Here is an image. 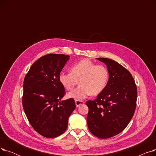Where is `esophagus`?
Wrapping results in <instances>:
<instances>
[{
    "mask_svg": "<svg viewBox=\"0 0 156 156\" xmlns=\"http://www.w3.org/2000/svg\"><path fill=\"white\" fill-rule=\"evenodd\" d=\"M84 102L81 101H78V100H75V104H76V107H78L80 105L83 104Z\"/></svg>",
    "mask_w": 156,
    "mask_h": 156,
    "instance_id": "obj_1",
    "label": "esophagus"
}]
</instances>
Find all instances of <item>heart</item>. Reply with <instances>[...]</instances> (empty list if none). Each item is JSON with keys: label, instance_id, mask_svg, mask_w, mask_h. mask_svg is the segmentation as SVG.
<instances>
[{"label": "heart", "instance_id": "1", "mask_svg": "<svg viewBox=\"0 0 156 156\" xmlns=\"http://www.w3.org/2000/svg\"><path fill=\"white\" fill-rule=\"evenodd\" d=\"M109 73L103 65H97L88 59H83L73 64L71 72H61L59 79L62 86L71 90L80 82V85L68 94L76 100H82L90 95H97L105 88Z\"/></svg>", "mask_w": 156, "mask_h": 156}]
</instances>
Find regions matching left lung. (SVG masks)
I'll list each match as a JSON object with an SVG mask.
<instances>
[{
  "instance_id": "obj_1",
  "label": "left lung",
  "mask_w": 156,
  "mask_h": 156,
  "mask_svg": "<svg viewBox=\"0 0 156 156\" xmlns=\"http://www.w3.org/2000/svg\"><path fill=\"white\" fill-rule=\"evenodd\" d=\"M97 59L107 66L109 78L96 99L86 102L87 119L90 132L105 139L120 133L129 124L136 109L137 88L132 74L122 65L108 58Z\"/></svg>"
}]
</instances>
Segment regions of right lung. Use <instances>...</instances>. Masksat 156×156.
<instances>
[{
  "instance_id": "add662e5",
  "label": "right lung",
  "mask_w": 156,
  "mask_h": 156,
  "mask_svg": "<svg viewBox=\"0 0 156 156\" xmlns=\"http://www.w3.org/2000/svg\"><path fill=\"white\" fill-rule=\"evenodd\" d=\"M69 59L68 55L57 54L41 57L24 79L23 109L33 128L47 138L58 136L66 130L76 108L72 98L61 101L66 92L59 76Z\"/></svg>"
}]
</instances>
